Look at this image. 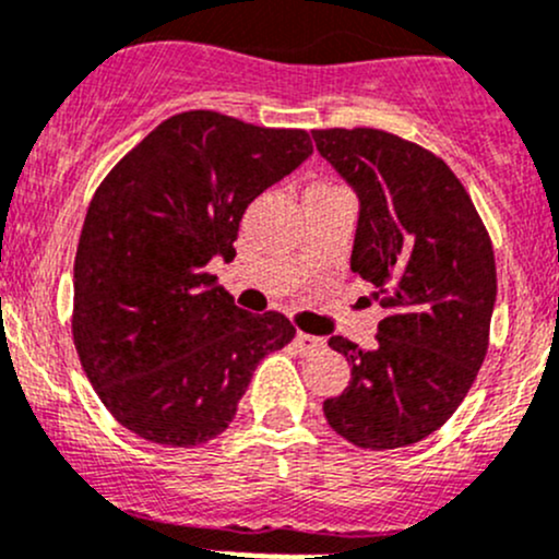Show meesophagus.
<instances>
[{
  "instance_id": "34e87169",
  "label": "esophagus",
  "mask_w": 559,
  "mask_h": 559,
  "mask_svg": "<svg viewBox=\"0 0 559 559\" xmlns=\"http://www.w3.org/2000/svg\"><path fill=\"white\" fill-rule=\"evenodd\" d=\"M295 343H297L299 354H305V356H308V354H316V350L324 348V340H321V337H313V334H305V332H297Z\"/></svg>"
}]
</instances>
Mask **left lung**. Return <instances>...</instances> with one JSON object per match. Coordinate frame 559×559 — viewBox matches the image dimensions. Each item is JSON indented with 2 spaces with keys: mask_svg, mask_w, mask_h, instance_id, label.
<instances>
[{
  "mask_svg": "<svg viewBox=\"0 0 559 559\" xmlns=\"http://www.w3.org/2000/svg\"><path fill=\"white\" fill-rule=\"evenodd\" d=\"M316 150L358 192L350 270L383 295L374 350L345 337L350 385L326 423L361 450H396L442 428L490 345L496 257L472 195L448 163L378 128H319Z\"/></svg>",
  "mask_w": 559,
  "mask_h": 559,
  "instance_id": "left-lung-1",
  "label": "left lung"
}]
</instances>
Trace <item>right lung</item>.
<instances>
[{
	"label": "right lung",
	"instance_id": "add662e5",
	"mask_svg": "<svg viewBox=\"0 0 559 559\" xmlns=\"http://www.w3.org/2000/svg\"><path fill=\"white\" fill-rule=\"evenodd\" d=\"M313 152L302 128L211 109L163 120L107 174L74 257V348L111 418L146 442L219 437L264 356L295 340L211 275L235 257L243 211Z\"/></svg>",
	"mask_w": 559,
	"mask_h": 559
}]
</instances>
